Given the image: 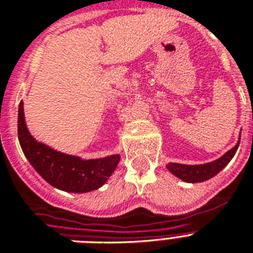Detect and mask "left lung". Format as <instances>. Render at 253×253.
I'll list each match as a JSON object with an SVG mask.
<instances>
[{
    "label": "left lung",
    "mask_w": 253,
    "mask_h": 253,
    "mask_svg": "<svg viewBox=\"0 0 253 253\" xmlns=\"http://www.w3.org/2000/svg\"><path fill=\"white\" fill-rule=\"evenodd\" d=\"M241 140V139H239ZM238 144L231 148L229 152H226L222 157L213 161V162L206 163V165H197V166H188V165H180V163H169L167 169L171 171L179 179L184 180L186 182H201L211 179L215 175H217L222 169H224L230 159L234 157L235 152L238 149Z\"/></svg>",
    "instance_id": "1"
}]
</instances>
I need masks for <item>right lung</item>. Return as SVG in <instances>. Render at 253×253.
<instances>
[{"label":"right lung","mask_w":253,"mask_h":253,"mask_svg":"<svg viewBox=\"0 0 253 253\" xmlns=\"http://www.w3.org/2000/svg\"><path fill=\"white\" fill-rule=\"evenodd\" d=\"M18 136L25 157L36 171L48 184L65 192L86 193L100 188L120 162L118 154L84 161L36 141L25 126L22 101L19 104Z\"/></svg>","instance_id":"add662e5"}]
</instances>
